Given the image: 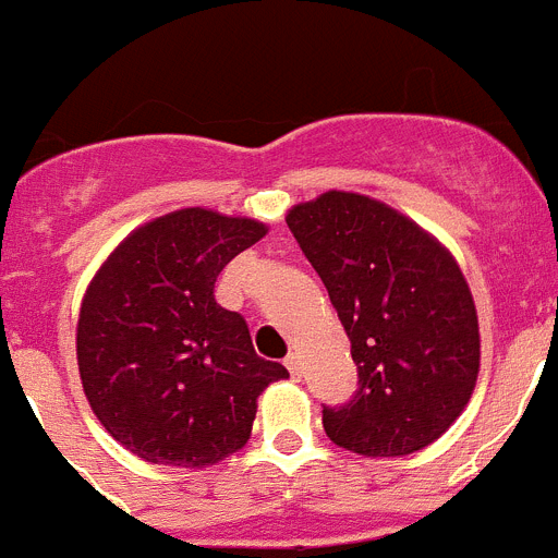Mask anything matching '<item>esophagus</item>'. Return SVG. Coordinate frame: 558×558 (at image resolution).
<instances>
[{"instance_id": "1", "label": "esophagus", "mask_w": 558, "mask_h": 558, "mask_svg": "<svg viewBox=\"0 0 558 558\" xmlns=\"http://www.w3.org/2000/svg\"><path fill=\"white\" fill-rule=\"evenodd\" d=\"M284 366H288L290 377L293 379L302 377V357H299V352H290L288 357H284Z\"/></svg>"}]
</instances>
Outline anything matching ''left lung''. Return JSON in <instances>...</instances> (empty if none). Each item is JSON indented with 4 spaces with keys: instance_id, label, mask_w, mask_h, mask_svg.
<instances>
[{
    "instance_id": "1",
    "label": "left lung",
    "mask_w": 558,
    "mask_h": 558,
    "mask_svg": "<svg viewBox=\"0 0 558 558\" xmlns=\"http://www.w3.org/2000/svg\"><path fill=\"white\" fill-rule=\"evenodd\" d=\"M288 226L352 340L357 391L324 405V430L360 456H411L461 416L481 366L470 284L450 251L405 215L324 192Z\"/></svg>"
}]
</instances>
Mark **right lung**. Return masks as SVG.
<instances>
[{
    "label": "right lung",
    "mask_w": 558,
    "mask_h": 558,
    "mask_svg": "<svg viewBox=\"0 0 558 558\" xmlns=\"http://www.w3.org/2000/svg\"><path fill=\"white\" fill-rule=\"evenodd\" d=\"M265 226L181 209L125 236L88 284L77 366L88 405L133 456L209 466L248 441L256 397L288 368L215 302L220 270Z\"/></svg>",
    "instance_id": "right-lung-1"
}]
</instances>
